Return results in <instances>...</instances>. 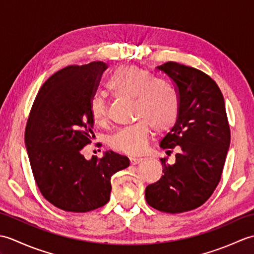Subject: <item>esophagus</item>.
Returning a JSON list of instances; mask_svg holds the SVG:
<instances>
[{
    "mask_svg": "<svg viewBox=\"0 0 254 254\" xmlns=\"http://www.w3.org/2000/svg\"><path fill=\"white\" fill-rule=\"evenodd\" d=\"M142 160H143V158H141V157H131L130 158V161H131L132 165H136L138 163H141Z\"/></svg>",
    "mask_w": 254,
    "mask_h": 254,
    "instance_id": "34e87169",
    "label": "esophagus"
}]
</instances>
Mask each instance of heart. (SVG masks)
Here are the masks:
<instances>
[{"instance_id": "1", "label": "heart", "mask_w": 254, "mask_h": 254, "mask_svg": "<svg viewBox=\"0 0 254 254\" xmlns=\"http://www.w3.org/2000/svg\"><path fill=\"white\" fill-rule=\"evenodd\" d=\"M107 87L119 96L135 100V123L123 127L110 138L111 146L128 155H139L146 148L150 127L157 132L168 131L175 126L179 115V97L171 86L157 79L146 69L135 65H123L111 74ZM90 113L94 121H107L105 99L95 96L90 100Z\"/></svg>"}]
</instances>
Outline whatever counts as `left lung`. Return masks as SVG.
Segmentation results:
<instances>
[{
  "label": "left lung",
  "instance_id": "1",
  "mask_svg": "<svg viewBox=\"0 0 254 254\" xmlns=\"http://www.w3.org/2000/svg\"><path fill=\"white\" fill-rule=\"evenodd\" d=\"M157 68L174 82L179 97L177 122L159 146L179 152L171 165L160 158L164 175L146 187L145 198L161 212H188L207 201L222 177L230 145L225 101L217 84L199 69L177 62Z\"/></svg>",
  "mask_w": 254,
  "mask_h": 254
}]
</instances>
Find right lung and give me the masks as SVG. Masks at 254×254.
I'll return each instance as SVG.
<instances>
[{
	"instance_id": "right-lung-1",
	"label": "right lung",
	"mask_w": 254,
	"mask_h": 254,
	"mask_svg": "<svg viewBox=\"0 0 254 254\" xmlns=\"http://www.w3.org/2000/svg\"><path fill=\"white\" fill-rule=\"evenodd\" d=\"M106 68L97 61L55 73L38 91L27 121L25 144L35 181L46 199L66 212L104 206L111 177L130 165L112 150L89 160L80 153L94 136L89 105Z\"/></svg>"
}]
</instances>
